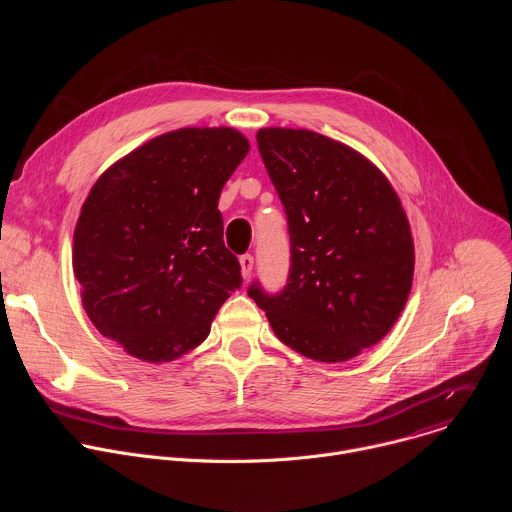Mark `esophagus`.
I'll return each instance as SVG.
<instances>
[{
    "label": "esophagus",
    "instance_id": "obj_1",
    "mask_svg": "<svg viewBox=\"0 0 512 512\" xmlns=\"http://www.w3.org/2000/svg\"><path fill=\"white\" fill-rule=\"evenodd\" d=\"M239 263H241V271H243V277L247 279V277L251 275V271H253V255H249V253L241 255V257H239Z\"/></svg>",
    "mask_w": 512,
    "mask_h": 512
}]
</instances>
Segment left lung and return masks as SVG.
<instances>
[{"instance_id":"obj_1","label":"left lung","mask_w":512,"mask_h":512,"mask_svg":"<svg viewBox=\"0 0 512 512\" xmlns=\"http://www.w3.org/2000/svg\"><path fill=\"white\" fill-rule=\"evenodd\" d=\"M267 174L287 214L285 287L249 298L296 352L342 362L377 344L405 308L413 237L383 172L348 145L308 129L257 131Z\"/></svg>"}]
</instances>
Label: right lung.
Returning <instances> with one entry per match:
<instances>
[{
    "instance_id": "1",
    "label": "right lung",
    "mask_w": 512,
    "mask_h": 512,
    "mask_svg": "<svg viewBox=\"0 0 512 512\" xmlns=\"http://www.w3.org/2000/svg\"><path fill=\"white\" fill-rule=\"evenodd\" d=\"M247 154L231 127H184L143 143L91 188L72 269L95 328L131 356L168 362L196 348L241 287L218 196Z\"/></svg>"
}]
</instances>
